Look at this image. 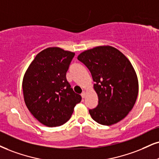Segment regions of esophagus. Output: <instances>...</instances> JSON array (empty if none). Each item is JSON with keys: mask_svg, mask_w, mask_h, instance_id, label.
Here are the masks:
<instances>
[{"mask_svg": "<svg viewBox=\"0 0 159 159\" xmlns=\"http://www.w3.org/2000/svg\"><path fill=\"white\" fill-rule=\"evenodd\" d=\"M81 96H82V97H83V98H85V97H86V93H85V91L83 92V93H81Z\"/></svg>", "mask_w": 159, "mask_h": 159, "instance_id": "esophagus-1", "label": "esophagus"}]
</instances>
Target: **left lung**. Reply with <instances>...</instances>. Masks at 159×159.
Listing matches in <instances>:
<instances>
[{"label": "left lung", "mask_w": 159, "mask_h": 159, "mask_svg": "<svg viewBox=\"0 0 159 159\" xmlns=\"http://www.w3.org/2000/svg\"><path fill=\"white\" fill-rule=\"evenodd\" d=\"M77 59L91 71L99 99L97 107L89 110L91 118L107 126L122 120L134 107L139 93L138 77L130 60L111 46L85 50Z\"/></svg>", "instance_id": "1"}]
</instances>
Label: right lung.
Listing matches in <instances>:
<instances>
[{"instance_id": "obj_1", "label": "right lung", "mask_w": 159, "mask_h": 159, "mask_svg": "<svg viewBox=\"0 0 159 159\" xmlns=\"http://www.w3.org/2000/svg\"><path fill=\"white\" fill-rule=\"evenodd\" d=\"M75 53L49 47L38 53L25 70L22 82L27 108L47 127L69 120L82 97L70 88L66 72Z\"/></svg>"}]
</instances>
